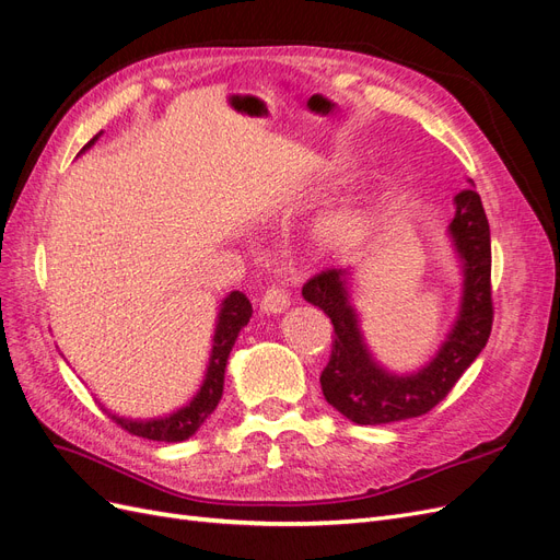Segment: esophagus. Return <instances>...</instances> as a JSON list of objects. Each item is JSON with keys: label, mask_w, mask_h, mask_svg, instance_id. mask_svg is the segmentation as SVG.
I'll return each mask as SVG.
<instances>
[{"label": "esophagus", "mask_w": 560, "mask_h": 560, "mask_svg": "<svg viewBox=\"0 0 560 560\" xmlns=\"http://www.w3.org/2000/svg\"><path fill=\"white\" fill-rule=\"evenodd\" d=\"M259 308L266 315L284 313L287 308H290V296H287V292L280 290V287H270V290L264 292V296L259 301Z\"/></svg>", "instance_id": "obj_1"}]
</instances>
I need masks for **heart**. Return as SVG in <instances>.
Returning a JSON list of instances; mask_svg holds the SVG:
<instances>
[{"label":"heart","mask_w":560,"mask_h":560,"mask_svg":"<svg viewBox=\"0 0 560 560\" xmlns=\"http://www.w3.org/2000/svg\"><path fill=\"white\" fill-rule=\"evenodd\" d=\"M383 208L378 202H346L329 210L317 222V238L331 252H348L369 241L381 222Z\"/></svg>","instance_id":"b5f03b06"}]
</instances>
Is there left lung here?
<instances>
[{
    "label": "left lung",
    "instance_id": "obj_1",
    "mask_svg": "<svg viewBox=\"0 0 560 560\" xmlns=\"http://www.w3.org/2000/svg\"><path fill=\"white\" fill-rule=\"evenodd\" d=\"M469 189L453 198L455 214L446 229L463 276L457 315L432 358L416 371H393L371 352L352 284L354 266L329 268L303 284V299L331 317V360L322 371V395L358 425H387L418 418L442 401L486 348L493 325L490 301V229L479 194Z\"/></svg>",
    "mask_w": 560,
    "mask_h": 560
}]
</instances>
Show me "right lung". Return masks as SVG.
I'll use <instances>...</instances> for the list:
<instances>
[{"label": "right lung", "instance_id": "right-lung-1", "mask_svg": "<svg viewBox=\"0 0 560 560\" xmlns=\"http://www.w3.org/2000/svg\"><path fill=\"white\" fill-rule=\"evenodd\" d=\"M103 130H100L95 138L81 149L89 151L97 140ZM252 317V303L243 292H231L224 296V301L219 303V313L214 322V334H212V350H210V360L206 366V376H202L200 387L196 389V395L186 401L179 409L173 413H165L159 418H126L109 413V418L128 430L135 436H144L151 439V442H167V444H177L186 442V439L194 436L202 422H206L212 411L217 409L219 399L224 395V376H226V364H229V354L238 341V336L243 327H247V322Z\"/></svg>", "mask_w": 560, "mask_h": 560}]
</instances>
